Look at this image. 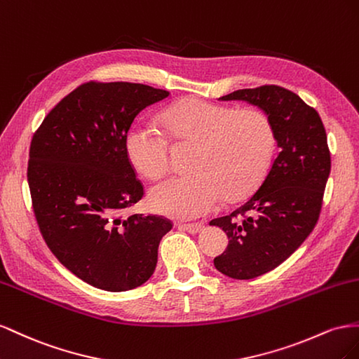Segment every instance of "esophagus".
<instances>
[{"mask_svg":"<svg viewBox=\"0 0 359 359\" xmlns=\"http://www.w3.org/2000/svg\"><path fill=\"white\" fill-rule=\"evenodd\" d=\"M180 229L187 230L191 234H197V233H201L204 230V225L203 224H182Z\"/></svg>","mask_w":359,"mask_h":359,"instance_id":"1","label":"esophagus"}]
</instances>
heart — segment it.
Returning <instances> with one entry per match:
<instances>
[{"label": "heart", "mask_w": 359, "mask_h": 359, "mask_svg": "<svg viewBox=\"0 0 359 359\" xmlns=\"http://www.w3.org/2000/svg\"><path fill=\"white\" fill-rule=\"evenodd\" d=\"M177 144H196L191 171L151 187L149 206L174 219H197L217 210L224 198L239 201L260 187L275 150L271 118L260 109L183 99L162 114ZM126 156L140 176L155 180L170 168L168 140L155 129L134 126L125 140Z\"/></svg>", "instance_id": "heart-1"}]
</instances>
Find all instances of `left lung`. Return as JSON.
<instances>
[{
  "mask_svg": "<svg viewBox=\"0 0 359 359\" xmlns=\"http://www.w3.org/2000/svg\"><path fill=\"white\" fill-rule=\"evenodd\" d=\"M219 99L263 109L280 147L260 188L227 217L210 221L229 236L215 268L234 280H251L280 266L310 236L320 215L331 155L319 112L293 91L262 86Z\"/></svg>",
  "mask_w": 359,
  "mask_h": 359,
  "instance_id": "left-lung-1",
  "label": "left lung"
}]
</instances>
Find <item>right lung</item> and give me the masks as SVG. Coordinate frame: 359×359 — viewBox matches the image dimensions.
<instances>
[{"label":"right lung","mask_w":359,"mask_h":359,"mask_svg":"<svg viewBox=\"0 0 359 359\" xmlns=\"http://www.w3.org/2000/svg\"><path fill=\"white\" fill-rule=\"evenodd\" d=\"M167 90L90 81L49 111L29 146L27 179L48 248L78 278L126 292L155 272L158 247L172 222L120 215L144 196L126 156L132 121Z\"/></svg>","instance_id":"obj_1"}]
</instances>
